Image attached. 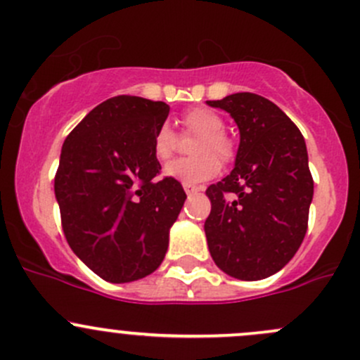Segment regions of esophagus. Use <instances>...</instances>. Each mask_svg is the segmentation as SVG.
<instances>
[{
    "instance_id": "esophagus-1",
    "label": "esophagus",
    "mask_w": 360,
    "mask_h": 360,
    "mask_svg": "<svg viewBox=\"0 0 360 360\" xmlns=\"http://www.w3.org/2000/svg\"><path fill=\"white\" fill-rule=\"evenodd\" d=\"M183 188H184V191L188 193V195H191V193H196V191L202 190V188L196 186V184H190V183H184Z\"/></svg>"
}]
</instances>
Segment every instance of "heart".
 <instances>
[{"label":"heart","instance_id":"b5f03b06","mask_svg":"<svg viewBox=\"0 0 360 360\" xmlns=\"http://www.w3.org/2000/svg\"><path fill=\"white\" fill-rule=\"evenodd\" d=\"M181 127L184 136H196L191 145L193 157L177 158L165 165V176L183 183H203L215 177L222 164L233 162L236 155L234 141L226 134L224 119L205 107H195L183 113ZM179 145V138L167 124H162L153 134L151 148L158 160H169Z\"/></svg>","mask_w":360,"mask_h":360}]
</instances>
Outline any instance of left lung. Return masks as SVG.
Instances as JSON below:
<instances>
[{
  "instance_id": "left-lung-1",
  "label": "left lung",
  "mask_w": 360,
  "mask_h": 360,
  "mask_svg": "<svg viewBox=\"0 0 360 360\" xmlns=\"http://www.w3.org/2000/svg\"><path fill=\"white\" fill-rule=\"evenodd\" d=\"M207 103L231 113L240 129L234 169L205 191L210 255L236 279L269 278L293 259L307 233L314 181L305 139L259 94L234 93Z\"/></svg>"
}]
</instances>
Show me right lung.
I'll use <instances>...</instances> for the list:
<instances>
[{"mask_svg":"<svg viewBox=\"0 0 360 360\" xmlns=\"http://www.w3.org/2000/svg\"><path fill=\"white\" fill-rule=\"evenodd\" d=\"M167 115L164 101L122 94L94 107L62 146L55 196L63 234L105 281L145 278L167 252L186 200L179 181L157 179L151 141Z\"/></svg>","mask_w":360,"mask_h":360,"instance_id":"1","label":"right lung"}]
</instances>
